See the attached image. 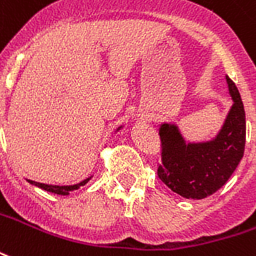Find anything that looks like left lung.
<instances>
[{"mask_svg":"<svg viewBox=\"0 0 256 256\" xmlns=\"http://www.w3.org/2000/svg\"><path fill=\"white\" fill-rule=\"evenodd\" d=\"M234 106L217 137L209 142L186 144L174 124H162V162L157 175L174 192L202 200L228 182L244 154L246 112L234 82L226 77Z\"/></svg>","mask_w":256,"mask_h":256,"instance_id":"left-lung-1","label":"left lung"}]
</instances>
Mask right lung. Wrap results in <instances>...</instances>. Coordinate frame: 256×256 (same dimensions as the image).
<instances>
[{"instance_id":"obj_1","label":"right lung","mask_w":256,"mask_h":256,"mask_svg":"<svg viewBox=\"0 0 256 256\" xmlns=\"http://www.w3.org/2000/svg\"><path fill=\"white\" fill-rule=\"evenodd\" d=\"M90 179V178H88V179H85V180H82L81 183H78V184H74V186H52V184H44V183H38V182L34 180L28 182H30L31 184H34V186L40 187V188L48 191V192H54V194H58V196H68L70 191L77 190V188H80L81 186H84L85 183H88Z\"/></svg>"}]
</instances>
